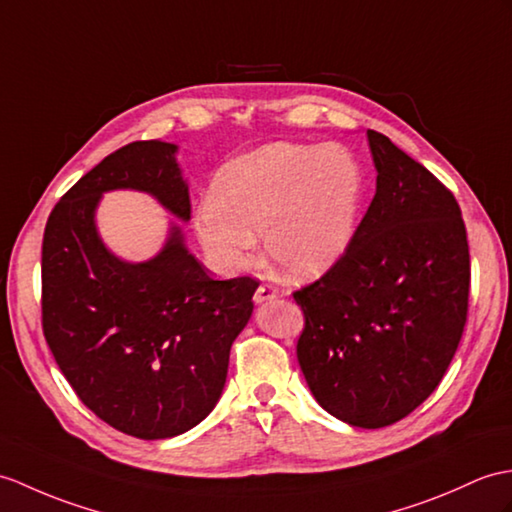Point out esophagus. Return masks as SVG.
Instances as JSON below:
<instances>
[{"instance_id": "obj_1", "label": "esophagus", "mask_w": 512, "mask_h": 512, "mask_svg": "<svg viewBox=\"0 0 512 512\" xmlns=\"http://www.w3.org/2000/svg\"><path fill=\"white\" fill-rule=\"evenodd\" d=\"M277 290L275 288H272V285H259V288H257V292H255V296H253V299H255V303H268V301H272V299H277Z\"/></svg>"}]
</instances>
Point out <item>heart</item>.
I'll return each instance as SVG.
<instances>
[{"mask_svg":"<svg viewBox=\"0 0 512 512\" xmlns=\"http://www.w3.org/2000/svg\"><path fill=\"white\" fill-rule=\"evenodd\" d=\"M364 194L362 165L338 144L261 146L218 170L194 229L213 264L242 270L264 233L266 255L294 281L323 277L349 251Z\"/></svg>","mask_w":512,"mask_h":512,"instance_id":"b5f03b06","label":"heart"}]
</instances>
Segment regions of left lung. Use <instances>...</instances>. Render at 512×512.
<instances>
[{"label": "left lung", "mask_w": 512, "mask_h": 512, "mask_svg": "<svg viewBox=\"0 0 512 512\" xmlns=\"http://www.w3.org/2000/svg\"><path fill=\"white\" fill-rule=\"evenodd\" d=\"M371 207L349 251L294 292L305 382L331 417L377 430L432 395L467 323L469 244L454 194L375 130Z\"/></svg>", "instance_id": "obj_1"}]
</instances>
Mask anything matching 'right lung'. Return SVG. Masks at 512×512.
Segmentation results:
<instances>
[{
    "label": "right lung",
    "instance_id": "obj_1",
    "mask_svg": "<svg viewBox=\"0 0 512 512\" xmlns=\"http://www.w3.org/2000/svg\"><path fill=\"white\" fill-rule=\"evenodd\" d=\"M178 146L135 141L109 154L52 209L43 233V334L80 401L128 436L192 430L216 408L233 340L253 314L257 281H216L172 224L161 251L124 261L104 246V192L135 189L187 222Z\"/></svg>",
    "mask_w": 512,
    "mask_h": 512
}]
</instances>
